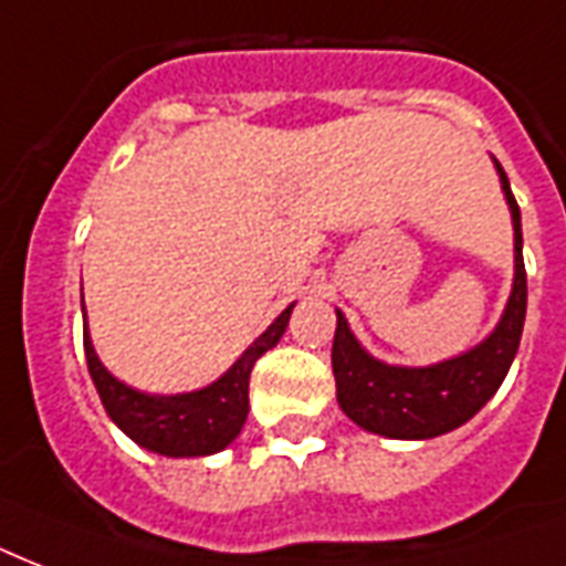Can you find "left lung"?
<instances>
[{"instance_id": "obj_1", "label": "left lung", "mask_w": 566, "mask_h": 566, "mask_svg": "<svg viewBox=\"0 0 566 566\" xmlns=\"http://www.w3.org/2000/svg\"><path fill=\"white\" fill-rule=\"evenodd\" d=\"M507 206L514 214V289L507 297L505 315L488 339L472 352L454 360L405 369L387 366L363 352L360 343L348 331L345 315L336 310V333H333V378L336 398L348 419L371 433H384L392 440H431L470 422L493 392L502 387L507 369L520 348L525 322V262H523V223L520 206L514 200L505 170L496 161Z\"/></svg>"}]
</instances>
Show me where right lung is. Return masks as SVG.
I'll use <instances>...</instances> for the list:
<instances>
[{
    "instance_id": "obj_1",
    "label": "right lung",
    "mask_w": 566,
    "mask_h": 566,
    "mask_svg": "<svg viewBox=\"0 0 566 566\" xmlns=\"http://www.w3.org/2000/svg\"><path fill=\"white\" fill-rule=\"evenodd\" d=\"M292 306L274 318L269 331L233 363V369L214 380L212 387L186 396H147L112 378L94 354L85 327L87 371L103 398L105 413L115 419L129 440L168 458H200L227 449L248 419V384H251L253 363L280 343Z\"/></svg>"
}]
</instances>
